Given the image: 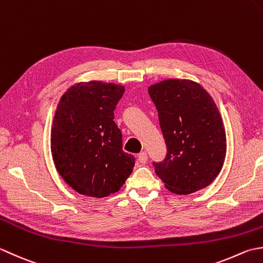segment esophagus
I'll return each mask as SVG.
<instances>
[{
    "label": "esophagus",
    "instance_id": "esophagus-1",
    "mask_svg": "<svg viewBox=\"0 0 263 263\" xmlns=\"http://www.w3.org/2000/svg\"><path fill=\"white\" fill-rule=\"evenodd\" d=\"M138 161L141 163H145L147 161V154L146 152H141L138 154Z\"/></svg>",
    "mask_w": 263,
    "mask_h": 263
}]
</instances>
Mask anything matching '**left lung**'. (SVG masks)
I'll use <instances>...</instances> for the list:
<instances>
[{
	"label": "left lung",
	"mask_w": 263,
	"mask_h": 263,
	"mask_svg": "<svg viewBox=\"0 0 263 263\" xmlns=\"http://www.w3.org/2000/svg\"><path fill=\"white\" fill-rule=\"evenodd\" d=\"M159 112L167 157L155 163L165 189L187 195L210 185L226 158V132L211 95L190 79H165L148 87Z\"/></svg>",
	"instance_id": "1"
}]
</instances>
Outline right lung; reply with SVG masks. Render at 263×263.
Segmentation results:
<instances>
[{"label": "right lung", "mask_w": 263, "mask_h": 263, "mask_svg": "<svg viewBox=\"0 0 263 263\" xmlns=\"http://www.w3.org/2000/svg\"><path fill=\"white\" fill-rule=\"evenodd\" d=\"M125 87L90 80L67 89L51 129V152L58 173L79 194L105 197L132 174L135 158L122 151L114 111Z\"/></svg>", "instance_id": "obj_1"}]
</instances>
